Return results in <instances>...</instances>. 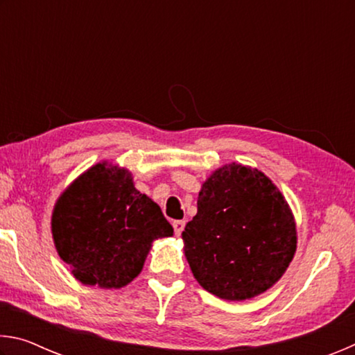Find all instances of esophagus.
Listing matches in <instances>:
<instances>
[{
    "instance_id": "34e87169",
    "label": "esophagus",
    "mask_w": 355,
    "mask_h": 355,
    "mask_svg": "<svg viewBox=\"0 0 355 355\" xmlns=\"http://www.w3.org/2000/svg\"><path fill=\"white\" fill-rule=\"evenodd\" d=\"M172 225H173V230H175V235L180 236V235H182V232L184 230L186 222L184 220H173Z\"/></svg>"
}]
</instances>
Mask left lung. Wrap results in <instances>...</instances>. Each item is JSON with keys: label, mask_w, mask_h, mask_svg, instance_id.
<instances>
[{"label": "left lung", "mask_w": 355, "mask_h": 355, "mask_svg": "<svg viewBox=\"0 0 355 355\" xmlns=\"http://www.w3.org/2000/svg\"><path fill=\"white\" fill-rule=\"evenodd\" d=\"M182 238L196 280L225 300L252 299L277 284L297 244L296 220L277 186L236 163L205 180Z\"/></svg>", "instance_id": "left-lung-1"}]
</instances>
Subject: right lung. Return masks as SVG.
I'll use <instances>...</instances> for the list:
<instances>
[{"label": "right lung", "mask_w": 355, "mask_h": 355, "mask_svg": "<svg viewBox=\"0 0 355 355\" xmlns=\"http://www.w3.org/2000/svg\"><path fill=\"white\" fill-rule=\"evenodd\" d=\"M51 233L76 280L116 290L141 274L152 243L173 228L158 203L135 188L128 169L101 161L59 196Z\"/></svg>", "instance_id": "obj_1"}]
</instances>
